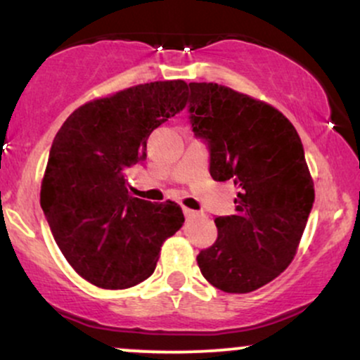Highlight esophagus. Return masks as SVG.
I'll list each match as a JSON object with an SVG mask.
<instances>
[{"mask_svg":"<svg viewBox=\"0 0 360 360\" xmlns=\"http://www.w3.org/2000/svg\"><path fill=\"white\" fill-rule=\"evenodd\" d=\"M183 212H184V217L186 218H194V217H198V212H194V210H189V208H183Z\"/></svg>","mask_w":360,"mask_h":360,"instance_id":"1","label":"esophagus"}]
</instances>
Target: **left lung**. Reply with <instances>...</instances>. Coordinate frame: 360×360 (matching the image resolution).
<instances>
[{
    "label": "left lung",
    "mask_w": 360,
    "mask_h": 360,
    "mask_svg": "<svg viewBox=\"0 0 360 360\" xmlns=\"http://www.w3.org/2000/svg\"><path fill=\"white\" fill-rule=\"evenodd\" d=\"M189 120L210 148V174L238 188L235 214L214 218L218 238L198 254V266L221 291H255L295 259L313 208L303 143L267 103L217 82H189Z\"/></svg>",
    "instance_id": "left-lung-1"
}]
</instances>
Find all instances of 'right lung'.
Wrapping results in <instances>:
<instances>
[{
	"mask_svg": "<svg viewBox=\"0 0 360 360\" xmlns=\"http://www.w3.org/2000/svg\"><path fill=\"white\" fill-rule=\"evenodd\" d=\"M186 101L181 79L139 84L79 106L53 139L40 205L64 257L94 286L146 281L164 240L183 226L174 201L131 196L125 171L146 159L148 135Z\"/></svg>",
	"mask_w": 360,
	"mask_h": 360,
	"instance_id": "obj_1",
	"label": "right lung"
}]
</instances>
